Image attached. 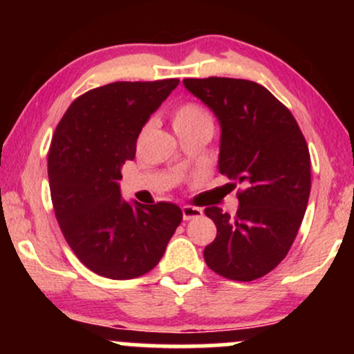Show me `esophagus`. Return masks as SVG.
Instances as JSON below:
<instances>
[{"instance_id": "1", "label": "esophagus", "mask_w": 354, "mask_h": 354, "mask_svg": "<svg viewBox=\"0 0 354 354\" xmlns=\"http://www.w3.org/2000/svg\"><path fill=\"white\" fill-rule=\"evenodd\" d=\"M181 211H183V219H186V221H189V219H194V218H200L203 214V209L194 208V206H183Z\"/></svg>"}]
</instances>
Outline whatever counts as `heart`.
Masks as SVG:
<instances>
[{
  "instance_id": "1",
  "label": "heart",
  "mask_w": 354,
  "mask_h": 354,
  "mask_svg": "<svg viewBox=\"0 0 354 354\" xmlns=\"http://www.w3.org/2000/svg\"><path fill=\"white\" fill-rule=\"evenodd\" d=\"M198 126H213L211 116L208 115L201 104L193 103H181L180 106L174 108L173 111V128L174 131H185V129H193Z\"/></svg>"
}]
</instances>
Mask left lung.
<instances>
[{"label": "left lung", "mask_w": 354, "mask_h": 354, "mask_svg": "<svg viewBox=\"0 0 354 354\" xmlns=\"http://www.w3.org/2000/svg\"><path fill=\"white\" fill-rule=\"evenodd\" d=\"M183 83L216 115L219 173L241 185L234 216L205 209L218 230L205 261L223 278L253 281L283 261L298 234L311 191L310 149L290 109L261 84L218 76Z\"/></svg>", "instance_id": "8db88e82"}]
</instances>
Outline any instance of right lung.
I'll list each match as a JSON object with an SVG mask.
<instances>
[{
  "label": "right lung",
  "instance_id": "right-lung-1",
  "mask_svg": "<svg viewBox=\"0 0 354 354\" xmlns=\"http://www.w3.org/2000/svg\"><path fill=\"white\" fill-rule=\"evenodd\" d=\"M180 80L116 81L76 98L48 153L53 208L64 239L88 270L111 279L151 271L180 226V206L121 200V166L133 160L151 113Z\"/></svg>",
  "mask_w": 354,
  "mask_h": 354
}]
</instances>
